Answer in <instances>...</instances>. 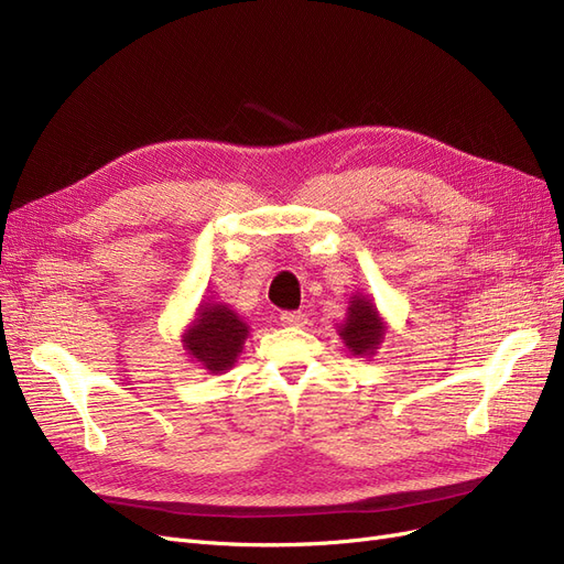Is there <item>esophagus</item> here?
Masks as SVG:
<instances>
[{
    "mask_svg": "<svg viewBox=\"0 0 564 564\" xmlns=\"http://www.w3.org/2000/svg\"><path fill=\"white\" fill-rule=\"evenodd\" d=\"M280 322L284 324V327H303V324L308 322V319H305L303 313H292V311H289V313L280 315Z\"/></svg>",
    "mask_w": 564,
    "mask_h": 564,
    "instance_id": "esophagus-1",
    "label": "esophagus"
}]
</instances>
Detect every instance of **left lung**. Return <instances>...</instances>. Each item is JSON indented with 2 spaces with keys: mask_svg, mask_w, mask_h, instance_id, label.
<instances>
[{
  "mask_svg": "<svg viewBox=\"0 0 564 564\" xmlns=\"http://www.w3.org/2000/svg\"><path fill=\"white\" fill-rule=\"evenodd\" d=\"M338 336L344 338L348 350L357 357L377 352L386 336V324L377 311V305L362 294L350 296L348 315L338 327Z\"/></svg>",
  "mask_w": 564,
  "mask_h": 564,
  "instance_id": "8db88e82",
  "label": "left lung"
}]
</instances>
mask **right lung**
<instances>
[{
    "label": "right lung",
    "instance_id": "add662e5",
    "mask_svg": "<svg viewBox=\"0 0 564 564\" xmlns=\"http://www.w3.org/2000/svg\"><path fill=\"white\" fill-rule=\"evenodd\" d=\"M247 336L249 324L228 305L202 303L197 317L183 334V348L209 373H224L237 362Z\"/></svg>",
    "mask_w": 564,
    "mask_h": 564
}]
</instances>
